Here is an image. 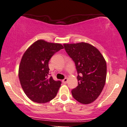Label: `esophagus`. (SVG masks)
<instances>
[{
    "mask_svg": "<svg viewBox=\"0 0 127 127\" xmlns=\"http://www.w3.org/2000/svg\"><path fill=\"white\" fill-rule=\"evenodd\" d=\"M67 78H64L63 80H62V81H63V83H67Z\"/></svg>",
    "mask_w": 127,
    "mask_h": 127,
    "instance_id": "34e87169",
    "label": "esophagus"
}]
</instances>
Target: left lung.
I'll return each mask as SVG.
<instances>
[{
    "instance_id": "8db88e82",
    "label": "left lung",
    "mask_w": 127,
    "mask_h": 127,
    "mask_svg": "<svg viewBox=\"0 0 127 127\" xmlns=\"http://www.w3.org/2000/svg\"><path fill=\"white\" fill-rule=\"evenodd\" d=\"M64 47L74 62L78 74V86L72 90L73 97L81 103H91L105 86L106 61L98 49L89 44H64Z\"/></svg>"
}]
</instances>
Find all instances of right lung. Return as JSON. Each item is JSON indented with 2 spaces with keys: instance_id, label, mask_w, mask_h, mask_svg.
Masks as SVG:
<instances>
[{
  "instance_id": "1",
  "label": "right lung",
  "mask_w": 127,
  "mask_h": 127,
  "mask_svg": "<svg viewBox=\"0 0 127 127\" xmlns=\"http://www.w3.org/2000/svg\"><path fill=\"white\" fill-rule=\"evenodd\" d=\"M63 49L60 44L38 40L22 56L19 78L25 94L33 102L44 103L57 95L61 82L49 77V62L55 53Z\"/></svg>"
}]
</instances>
